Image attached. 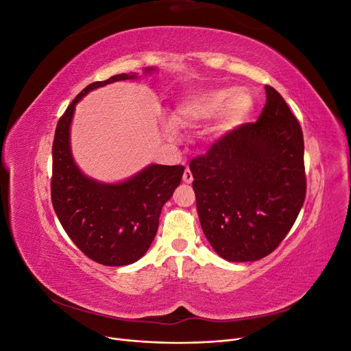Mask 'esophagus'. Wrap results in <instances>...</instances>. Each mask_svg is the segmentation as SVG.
Here are the masks:
<instances>
[{
  "instance_id": "esophagus-1",
  "label": "esophagus",
  "mask_w": 351,
  "mask_h": 351,
  "mask_svg": "<svg viewBox=\"0 0 351 351\" xmlns=\"http://www.w3.org/2000/svg\"><path fill=\"white\" fill-rule=\"evenodd\" d=\"M183 182L187 183V184H190V183L193 182V174H192V171H190L189 168H186V171L183 174Z\"/></svg>"
}]
</instances>
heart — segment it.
I'll use <instances>...</instances> for the list:
<instances>
[{"mask_svg":"<svg viewBox=\"0 0 351 351\" xmlns=\"http://www.w3.org/2000/svg\"><path fill=\"white\" fill-rule=\"evenodd\" d=\"M252 108V98L247 92L232 88H217L193 92L180 99L173 112V123L180 129H190L224 112L226 124L240 123ZM168 132H174L171 125Z\"/></svg>","mask_w":351,"mask_h":351,"instance_id":"1","label":"heart"}]
</instances>
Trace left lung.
<instances>
[{
    "label": "left lung",
    "mask_w": 351,
    "mask_h": 351,
    "mask_svg": "<svg viewBox=\"0 0 351 351\" xmlns=\"http://www.w3.org/2000/svg\"><path fill=\"white\" fill-rule=\"evenodd\" d=\"M258 121L222 134L190 161L196 206L222 259L268 256L289 234L306 197L302 127L272 86Z\"/></svg>",
    "instance_id": "left-lung-1"
}]
</instances>
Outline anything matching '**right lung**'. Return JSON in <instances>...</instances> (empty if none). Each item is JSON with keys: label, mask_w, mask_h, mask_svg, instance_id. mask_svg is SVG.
Instances as JSON below:
<instances>
[{"label": "right lung", "mask_w": 351, "mask_h": 351, "mask_svg": "<svg viewBox=\"0 0 351 351\" xmlns=\"http://www.w3.org/2000/svg\"><path fill=\"white\" fill-rule=\"evenodd\" d=\"M133 77L136 74H115L84 88L60 117L52 142V206L71 241L89 259L107 267L130 265L147 252L161 209L184 173L183 165H149L127 182L102 184L83 176L74 164L70 124L76 104L92 89Z\"/></svg>", "instance_id": "add662e5"}]
</instances>
